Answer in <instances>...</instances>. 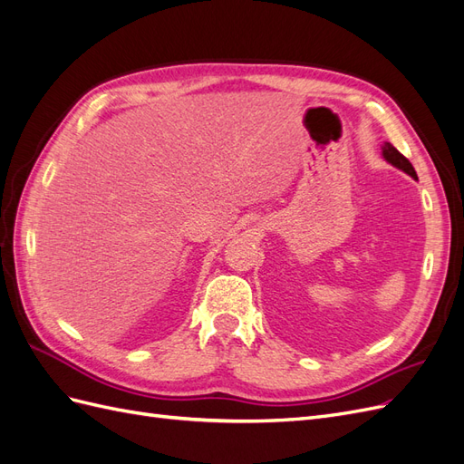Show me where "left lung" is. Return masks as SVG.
<instances>
[{
    "instance_id": "8db88e82",
    "label": "left lung",
    "mask_w": 464,
    "mask_h": 464,
    "mask_svg": "<svg viewBox=\"0 0 464 464\" xmlns=\"http://www.w3.org/2000/svg\"><path fill=\"white\" fill-rule=\"evenodd\" d=\"M382 154H383V159H385L391 166H395V168H399V170H402L404 174H409L411 178L418 179L416 170L412 168V164L409 162V159H404L402 154H401L395 147H392L391 143H383V147H382Z\"/></svg>"
}]
</instances>
